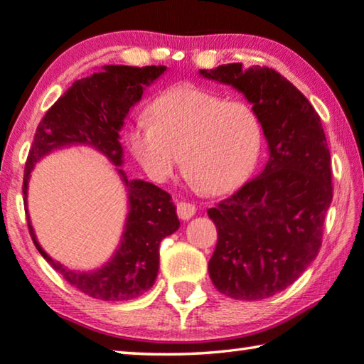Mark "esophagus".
Segmentation results:
<instances>
[{
	"mask_svg": "<svg viewBox=\"0 0 364 364\" xmlns=\"http://www.w3.org/2000/svg\"><path fill=\"white\" fill-rule=\"evenodd\" d=\"M176 213L181 220H189L194 213H196V207L189 203H178L176 204Z\"/></svg>",
	"mask_w": 364,
	"mask_h": 364,
	"instance_id": "1",
	"label": "esophagus"
}]
</instances>
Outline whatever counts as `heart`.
<instances>
[{
	"mask_svg": "<svg viewBox=\"0 0 364 364\" xmlns=\"http://www.w3.org/2000/svg\"><path fill=\"white\" fill-rule=\"evenodd\" d=\"M128 146L139 165L157 183H165L178 166L210 194L232 191L255 166L262 142L256 113L243 102L194 85L161 94L128 129Z\"/></svg>",
	"mask_w": 364,
	"mask_h": 364,
	"instance_id": "obj_1",
	"label": "heart"
}]
</instances>
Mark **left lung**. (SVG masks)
<instances>
[{
  "instance_id": "8db88e82",
  "label": "left lung",
  "mask_w": 364,
  "mask_h": 364,
  "mask_svg": "<svg viewBox=\"0 0 364 364\" xmlns=\"http://www.w3.org/2000/svg\"><path fill=\"white\" fill-rule=\"evenodd\" d=\"M252 103L269 144L261 175L207 210L218 241L209 261L225 296L256 301L290 287L314 261L332 203V170L321 118L290 80L267 66L200 69Z\"/></svg>"
}]
</instances>
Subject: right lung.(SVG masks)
Masks as SVG:
<instances>
[{"instance_id": "obj_1", "label": "right lung", "mask_w": 364, "mask_h": 364, "mask_svg": "<svg viewBox=\"0 0 364 364\" xmlns=\"http://www.w3.org/2000/svg\"><path fill=\"white\" fill-rule=\"evenodd\" d=\"M165 66H103L102 73L79 79L55 102L40 121L27 155L24 170V204L27 212V183L33 165L53 149L71 144H87L107 155L114 165L123 164L119 129L129 108L141 100L146 85L165 73ZM118 173L128 188L129 213L123 240L112 261L95 272H74L55 262L33 233L27 215L28 232L40 255L47 259L69 285L95 299L128 301L146 293L159 272L161 240L180 228L171 196L152 183L128 180Z\"/></svg>"}]
</instances>
